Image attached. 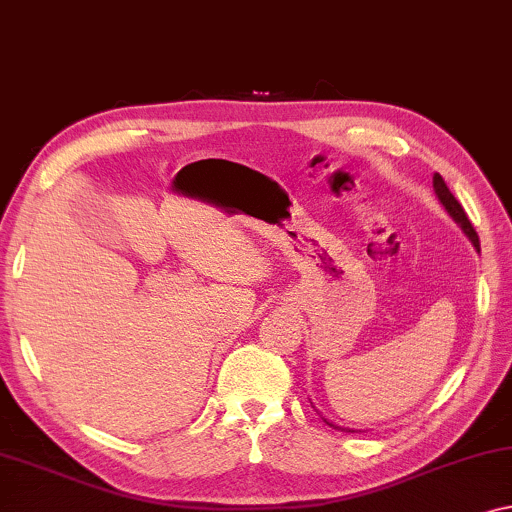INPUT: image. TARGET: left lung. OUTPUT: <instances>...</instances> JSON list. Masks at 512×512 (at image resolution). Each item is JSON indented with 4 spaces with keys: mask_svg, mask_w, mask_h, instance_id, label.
Instances as JSON below:
<instances>
[{
    "mask_svg": "<svg viewBox=\"0 0 512 512\" xmlns=\"http://www.w3.org/2000/svg\"><path fill=\"white\" fill-rule=\"evenodd\" d=\"M432 183H434V193H437V197L441 200V204H444L446 207V211L451 213V216L455 218V223L462 227L464 230V234L469 236L471 239V243H474V248L478 250L480 253V241H478V234H476V230H474V225H471V220H469V216L467 213H464V209H462V204L455 200V195L451 193V190H448V186H446V181L441 179V174H434V179H432ZM329 423V421H326ZM331 425V423H329ZM349 432H356V430H349Z\"/></svg>",
    "mask_w": 512,
    "mask_h": 512,
    "instance_id": "left-lung-1",
    "label": "left lung"
}]
</instances>
